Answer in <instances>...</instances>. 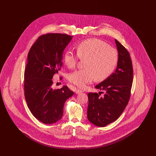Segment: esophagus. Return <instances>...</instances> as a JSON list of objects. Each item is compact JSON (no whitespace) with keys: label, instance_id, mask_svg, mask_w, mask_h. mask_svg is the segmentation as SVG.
<instances>
[{"label":"esophagus","instance_id":"34e87169","mask_svg":"<svg viewBox=\"0 0 156 156\" xmlns=\"http://www.w3.org/2000/svg\"><path fill=\"white\" fill-rule=\"evenodd\" d=\"M83 91H82V90H81V89H76V90H75V92L76 93V94H80V93H82Z\"/></svg>","mask_w":156,"mask_h":156}]
</instances>
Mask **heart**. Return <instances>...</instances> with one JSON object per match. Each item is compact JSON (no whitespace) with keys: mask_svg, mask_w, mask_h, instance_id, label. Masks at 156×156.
I'll list each match as a JSON object with an SVG mask.
<instances>
[{"mask_svg":"<svg viewBox=\"0 0 156 156\" xmlns=\"http://www.w3.org/2000/svg\"><path fill=\"white\" fill-rule=\"evenodd\" d=\"M77 53L68 50L64 55V61L68 68H74L78 59H86L85 68L76 70L69 74V81L78 87L83 88L94 79L101 81L108 77L115 69L118 61L116 49L107 43L91 38L79 43Z\"/></svg>","mask_w":156,"mask_h":156,"instance_id":"b5f03b06","label":"heart"}]
</instances>
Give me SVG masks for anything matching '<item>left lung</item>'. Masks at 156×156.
I'll list each match as a JSON object with an SVG mask.
<instances>
[{"instance_id":"8db88e82","label":"left lung","mask_w":156,"mask_h":156,"mask_svg":"<svg viewBox=\"0 0 156 156\" xmlns=\"http://www.w3.org/2000/svg\"><path fill=\"white\" fill-rule=\"evenodd\" d=\"M118 61L115 71L107 79L95 86L105 94L89 92L87 116L89 121L98 127H105L116 121L127 106L132 87L133 70L130 53L115 40Z\"/></svg>"}]
</instances>
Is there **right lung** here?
Instances as JSON below:
<instances>
[{
	"instance_id": "obj_1",
	"label": "right lung",
	"mask_w": 156,
	"mask_h": 156,
	"mask_svg": "<svg viewBox=\"0 0 156 156\" xmlns=\"http://www.w3.org/2000/svg\"><path fill=\"white\" fill-rule=\"evenodd\" d=\"M72 38L62 34L43 35L28 53L24 97L30 111L44 124H53L61 119L66 100L74 94L67 86L52 88L53 75L61 70L64 50Z\"/></svg>"
}]
</instances>
